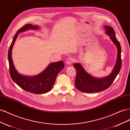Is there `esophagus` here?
Segmentation results:
<instances>
[{"instance_id": "obj_1", "label": "esophagus", "mask_w": 130, "mask_h": 130, "mask_svg": "<svg viewBox=\"0 0 130 130\" xmlns=\"http://www.w3.org/2000/svg\"><path fill=\"white\" fill-rule=\"evenodd\" d=\"M72 62H73V59L70 58L68 59V60L66 61V64L68 65H71Z\"/></svg>"}]
</instances>
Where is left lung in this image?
<instances>
[{
  "mask_svg": "<svg viewBox=\"0 0 130 130\" xmlns=\"http://www.w3.org/2000/svg\"><path fill=\"white\" fill-rule=\"evenodd\" d=\"M106 34L116 46L118 50L117 60L112 72L109 75L102 78H98L91 76L86 72L79 63H75L73 66L76 70L77 74L75 86L78 90L84 92H96L103 91L108 88L119 73L121 67V46L117 39L113 28L109 26H105Z\"/></svg>",
  "mask_w": 130,
  "mask_h": 130,
  "instance_id": "obj_1",
  "label": "left lung"
}]
</instances>
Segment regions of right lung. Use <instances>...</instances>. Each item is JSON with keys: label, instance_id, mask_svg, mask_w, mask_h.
<instances>
[{"label": "right lung", "instance_id": "obj_1", "mask_svg": "<svg viewBox=\"0 0 130 130\" xmlns=\"http://www.w3.org/2000/svg\"><path fill=\"white\" fill-rule=\"evenodd\" d=\"M39 29V26L32 25L31 24H27L22 27L14 35L8 52L10 74L12 79L25 91L36 94H44L50 91L53 86L58 74L65 66L62 61L51 63L43 72L32 77L23 76L17 72L12 61V50L18 34L30 29L38 30Z\"/></svg>", "mask_w": 130, "mask_h": 130}]
</instances>
